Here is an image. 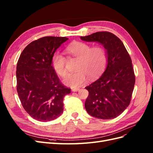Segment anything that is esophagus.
Instances as JSON below:
<instances>
[{
	"label": "esophagus",
	"instance_id": "esophagus-1",
	"mask_svg": "<svg viewBox=\"0 0 153 153\" xmlns=\"http://www.w3.org/2000/svg\"><path fill=\"white\" fill-rule=\"evenodd\" d=\"M80 90V88L78 87H74V88H71V91L73 92H76Z\"/></svg>",
	"mask_w": 153,
	"mask_h": 153
}]
</instances>
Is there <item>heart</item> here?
<instances>
[{"label": "heart", "instance_id": "heart-1", "mask_svg": "<svg viewBox=\"0 0 153 153\" xmlns=\"http://www.w3.org/2000/svg\"><path fill=\"white\" fill-rule=\"evenodd\" d=\"M69 56L78 59L76 71L69 73L64 76V84L71 87L80 86L86 82L87 76L94 78L105 69L108 58L105 48L101 46H91L81 41H75L65 48ZM53 68L59 75L63 76L66 73V59L60 52L55 53L52 58Z\"/></svg>", "mask_w": 153, "mask_h": 153}]
</instances>
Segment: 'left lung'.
Listing matches in <instances>:
<instances>
[{"instance_id": "1", "label": "left lung", "mask_w": 153, "mask_h": 153, "mask_svg": "<svg viewBox=\"0 0 153 153\" xmlns=\"http://www.w3.org/2000/svg\"><path fill=\"white\" fill-rule=\"evenodd\" d=\"M80 39L103 45L107 66L99 79L85 89L89 91L85 107L91 116L111 119L121 114L130 103L135 76L131 59L123 43L109 32H97Z\"/></svg>"}]
</instances>
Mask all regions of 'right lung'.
Returning <instances> with one entry per match:
<instances>
[{
    "label": "right lung",
    "mask_w": 153,
    "mask_h": 153,
    "mask_svg": "<svg viewBox=\"0 0 153 153\" xmlns=\"http://www.w3.org/2000/svg\"><path fill=\"white\" fill-rule=\"evenodd\" d=\"M68 38L46 36L23 50L16 66V89L23 107L32 118L50 121L63 112L64 97L71 89L60 81L52 66L56 50Z\"/></svg>",
    "instance_id": "1"
}]
</instances>
